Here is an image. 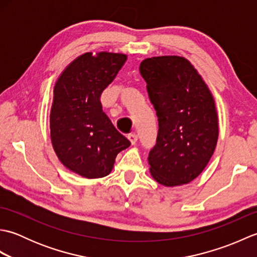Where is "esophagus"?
<instances>
[{
  "instance_id": "34e87169",
  "label": "esophagus",
  "mask_w": 257,
  "mask_h": 257,
  "mask_svg": "<svg viewBox=\"0 0 257 257\" xmlns=\"http://www.w3.org/2000/svg\"><path fill=\"white\" fill-rule=\"evenodd\" d=\"M128 139H129L130 143H132V145H136V144H137V141H138V136L136 134H130L128 136Z\"/></svg>"
}]
</instances>
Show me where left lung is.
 <instances>
[{
    "label": "left lung",
    "mask_w": 257,
    "mask_h": 257,
    "mask_svg": "<svg viewBox=\"0 0 257 257\" xmlns=\"http://www.w3.org/2000/svg\"><path fill=\"white\" fill-rule=\"evenodd\" d=\"M139 70L159 122L148 158L151 176L165 187L188 184L204 170L215 150L219 118L214 98L184 57L146 58Z\"/></svg>",
    "instance_id": "left-lung-1"
}]
</instances>
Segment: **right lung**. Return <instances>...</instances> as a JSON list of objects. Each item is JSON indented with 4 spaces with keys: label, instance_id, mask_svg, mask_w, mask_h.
<instances>
[{
    "label": "right lung",
    "instance_id": "obj_1",
    "mask_svg": "<svg viewBox=\"0 0 257 257\" xmlns=\"http://www.w3.org/2000/svg\"><path fill=\"white\" fill-rule=\"evenodd\" d=\"M127 55L85 53L66 66L54 86L50 114L51 140L59 161L87 179L111 172L130 141L102 111L100 95L116 77Z\"/></svg>",
    "mask_w": 257,
    "mask_h": 257
}]
</instances>
